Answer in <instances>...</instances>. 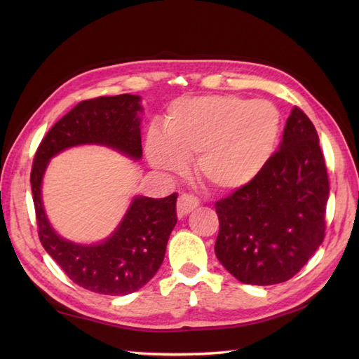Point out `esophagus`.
Instances as JSON below:
<instances>
[{
    "label": "esophagus",
    "instance_id": "1",
    "mask_svg": "<svg viewBox=\"0 0 359 359\" xmlns=\"http://www.w3.org/2000/svg\"><path fill=\"white\" fill-rule=\"evenodd\" d=\"M199 206V201L193 196V194H181L178 198V203H177V212L178 217H184L190 214L193 210H196Z\"/></svg>",
    "mask_w": 359,
    "mask_h": 359
}]
</instances>
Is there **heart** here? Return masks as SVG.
<instances>
[{"instance_id":"heart-1","label":"heart","mask_w":359,"mask_h":359,"mask_svg":"<svg viewBox=\"0 0 359 359\" xmlns=\"http://www.w3.org/2000/svg\"><path fill=\"white\" fill-rule=\"evenodd\" d=\"M281 116L266 100L233 94L196 95L172 102L161 132L151 128L145 153L151 165L182 173L196 157V175L215 193L231 194L253 184L276 154Z\"/></svg>"}]
</instances>
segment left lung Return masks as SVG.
I'll list each match as a JSON object with an SVG mask.
<instances>
[{"label": "left lung", "instance_id": "1", "mask_svg": "<svg viewBox=\"0 0 359 359\" xmlns=\"http://www.w3.org/2000/svg\"><path fill=\"white\" fill-rule=\"evenodd\" d=\"M328 196L318 132L295 106L278 151L259 178L215 202L217 259L245 285L287 281L323 241Z\"/></svg>", "mask_w": 359, "mask_h": 359}]
</instances>
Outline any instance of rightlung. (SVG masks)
<instances>
[{
    "instance_id": "add662e5",
    "label": "right lung",
    "mask_w": 359,
    "mask_h": 359,
    "mask_svg": "<svg viewBox=\"0 0 359 359\" xmlns=\"http://www.w3.org/2000/svg\"><path fill=\"white\" fill-rule=\"evenodd\" d=\"M142 111L140 97L132 94L81 102L49 130L32 163L31 190L41 245L76 285L102 295H128L154 277L177 224V193L161 199L133 198L106 240L78 244L50 226L41 198L43 177L52 157L78 145H102L139 160Z\"/></svg>"
}]
</instances>
